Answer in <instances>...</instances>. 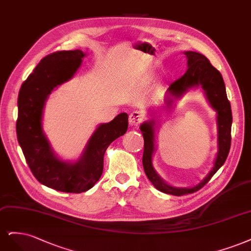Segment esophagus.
Listing matches in <instances>:
<instances>
[{
  "label": "esophagus",
  "mask_w": 251,
  "mask_h": 251,
  "mask_svg": "<svg viewBox=\"0 0 251 251\" xmlns=\"http://www.w3.org/2000/svg\"><path fill=\"white\" fill-rule=\"evenodd\" d=\"M144 121V115L139 110L132 111L130 116H129V124L131 126H139Z\"/></svg>",
  "instance_id": "esophagus-1"
}]
</instances>
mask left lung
<instances>
[{"label":"left lung","instance_id":"obj_1","mask_svg":"<svg viewBox=\"0 0 251 251\" xmlns=\"http://www.w3.org/2000/svg\"><path fill=\"white\" fill-rule=\"evenodd\" d=\"M184 55L188 58V70L184 74L175 80L169 86L166 95L167 106H171L173 99H178L180 96L187 92L189 88L201 85L205 92L206 98L211 103L213 108L217 111V122H218V150L217 158L214 168L208 175L198 185L190 189L173 188L161 180L160 177L156 174L152 166V154L154 151V121H149L141 125V131L144 136V153H143V167L149 180L154 187L160 192L170 194L174 196H182L185 194H192L200 190L205 185L215 173L225 163L229 153L231 144V123L232 115L230 103L227 99V95L225 91V84L222 75L216 68H214L209 60L197 52L188 51Z\"/></svg>","mask_w":251,"mask_h":251}]
</instances>
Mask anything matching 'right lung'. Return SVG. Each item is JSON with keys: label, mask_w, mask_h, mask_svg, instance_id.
I'll return each mask as SVG.
<instances>
[{"label": "right lung", "mask_w": 251, "mask_h": 251, "mask_svg": "<svg viewBox=\"0 0 251 251\" xmlns=\"http://www.w3.org/2000/svg\"><path fill=\"white\" fill-rule=\"evenodd\" d=\"M84 56L80 50L47 55L24 81L19 93L17 134L24 156L40 183L59 192L78 194L93 188L102 175L105 151L128 128V116L122 112L97 128L77 163H63L55 156L43 132L45 102L56 86L73 77Z\"/></svg>", "instance_id": "right-lung-1"}]
</instances>
